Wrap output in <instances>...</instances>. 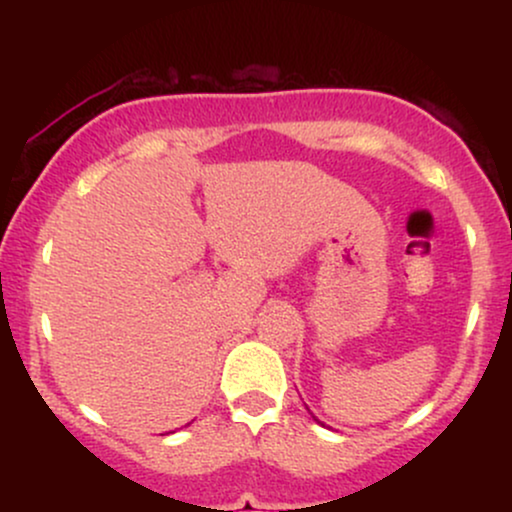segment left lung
<instances>
[{
	"instance_id": "8db88e82",
	"label": "left lung",
	"mask_w": 512,
	"mask_h": 512,
	"mask_svg": "<svg viewBox=\"0 0 512 512\" xmlns=\"http://www.w3.org/2000/svg\"><path fill=\"white\" fill-rule=\"evenodd\" d=\"M315 421H317V419H315Z\"/></svg>"
}]
</instances>
